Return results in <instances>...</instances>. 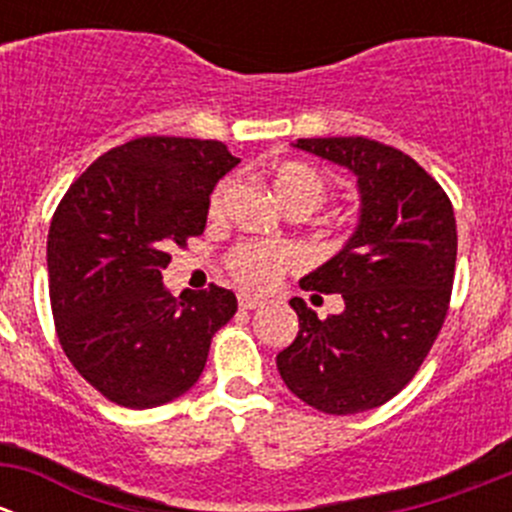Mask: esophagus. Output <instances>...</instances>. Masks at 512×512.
Returning <instances> with one entry per match:
<instances>
[{"label":"esophagus","mask_w":512,"mask_h":512,"mask_svg":"<svg viewBox=\"0 0 512 512\" xmlns=\"http://www.w3.org/2000/svg\"><path fill=\"white\" fill-rule=\"evenodd\" d=\"M237 304H240V309H257V307H262V299L242 292V294H237Z\"/></svg>","instance_id":"34e87169"}]
</instances>
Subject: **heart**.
<instances>
[{
  "label": "heart",
  "mask_w": 512,
  "mask_h": 512,
  "mask_svg": "<svg viewBox=\"0 0 512 512\" xmlns=\"http://www.w3.org/2000/svg\"><path fill=\"white\" fill-rule=\"evenodd\" d=\"M272 190H275L277 200L285 205L287 210H302V213H312L317 210L324 200L332 193V178L324 175L322 170L312 168V165L289 163L282 165L272 178ZM227 193V185H220L213 195L210 210L218 213L223 198ZM297 255L289 245L282 242H250V245H240L230 252L227 257V270L230 275L240 282L242 287L250 289H267L277 282V277L294 265Z\"/></svg>",
  "instance_id": "1"
}]
</instances>
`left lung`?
<instances>
[{"instance_id":"obj_1","label":"left lung","mask_w":512,"mask_h":512,"mask_svg":"<svg viewBox=\"0 0 512 512\" xmlns=\"http://www.w3.org/2000/svg\"><path fill=\"white\" fill-rule=\"evenodd\" d=\"M356 178L359 218L342 250L299 280L342 294L319 319L289 299L297 339L277 354L282 381L324 414L347 416L394 399L436 342L456 267V218L441 185L406 153L361 136L292 143Z\"/></svg>"}]
</instances>
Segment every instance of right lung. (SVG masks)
Listing matches in <instances>:
<instances>
[{
    "instance_id": "1",
    "label": "right lung",
    "mask_w": 512,
    "mask_h": 512,
    "mask_svg": "<svg viewBox=\"0 0 512 512\" xmlns=\"http://www.w3.org/2000/svg\"><path fill=\"white\" fill-rule=\"evenodd\" d=\"M240 158L220 141L148 136L81 173L46 240L56 334L106 399L153 409L200 379L210 339L237 312L230 289L173 297L168 247L203 235L210 193Z\"/></svg>"
}]
</instances>
